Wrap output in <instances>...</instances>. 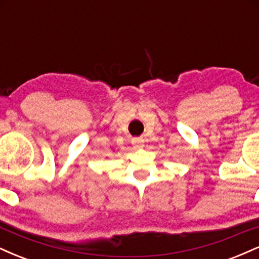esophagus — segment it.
Wrapping results in <instances>:
<instances>
[{
	"instance_id": "1",
	"label": "esophagus",
	"mask_w": 259,
	"mask_h": 259,
	"mask_svg": "<svg viewBox=\"0 0 259 259\" xmlns=\"http://www.w3.org/2000/svg\"><path fill=\"white\" fill-rule=\"evenodd\" d=\"M133 145L134 147L138 148V150H140V148H144L145 146V140L142 138H136L133 140Z\"/></svg>"
}]
</instances>
